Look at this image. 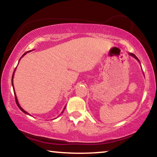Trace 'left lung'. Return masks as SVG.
Returning a JSON list of instances; mask_svg holds the SVG:
<instances>
[{"label": "left lung", "mask_w": 157, "mask_h": 157, "mask_svg": "<svg viewBox=\"0 0 157 157\" xmlns=\"http://www.w3.org/2000/svg\"><path fill=\"white\" fill-rule=\"evenodd\" d=\"M129 55H130V56H132V57H134V58H135V59H136L137 61H138V62H140V61H139V59H138V58H137V57L136 56V55H135L134 54H133V53H131V52H129Z\"/></svg>", "instance_id": "8db88e82"}]
</instances>
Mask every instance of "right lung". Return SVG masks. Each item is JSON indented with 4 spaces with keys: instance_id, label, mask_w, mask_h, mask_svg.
Masks as SVG:
<instances>
[{
    "instance_id": "right-lung-1",
    "label": "right lung",
    "mask_w": 157,
    "mask_h": 157,
    "mask_svg": "<svg viewBox=\"0 0 157 157\" xmlns=\"http://www.w3.org/2000/svg\"><path fill=\"white\" fill-rule=\"evenodd\" d=\"M30 52V51H28V52H26L25 53H24V54H23L22 56H21V57L20 58V59H19V61L21 60V58H22L23 56H24V55L26 54V53H28V52ZM19 61H18V62H19ZM16 68L14 69V73H13V75H12V86H13V89H14V84H13V79H14V72H15V71H16ZM14 96H15V100H16V102H17V106L18 107V108L20 109L23 111V113H25V114H28V115H30V114H29L27 111H25L24 109H23L20 106V105H19V103H18V100H17V95H16V94H15V91H14ZM65 108H66V107H64V109H63V110L62 111V113L63 112V111H64V109H65Z\"/></svg>"
}]
</instances>
